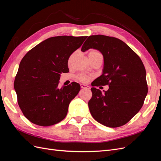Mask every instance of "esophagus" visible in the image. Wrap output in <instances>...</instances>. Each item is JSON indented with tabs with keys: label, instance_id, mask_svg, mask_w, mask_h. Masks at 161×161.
I'll return each instance as SVG.
<instances>
[{
	"label": "esophagus",
	"instance_id": "1",
	"mask_svg": "<svg viewBox=\"0 0 161 161\" xmlns=\"http://www.w3.org/2000/svg\"><path fill=\"white\" fill-rule=\"evenodd\" d=\"M80 87L82 89H90V86L89 85H84V84H81Z\"/></svg>",
	"mask_w": 161,
	"mask_h": 161
}]
</instances>
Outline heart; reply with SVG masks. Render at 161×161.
Returning a JSON list of instances; mask_svg holds the SVG:
<instances>
[{"instance_id":"1","label":"heart","mask_w":161,"mask_h":161,"mask_svg":"<svg viewBox=\"0 0 161 161\" xmlns=\"http://www.w3.org/2000/svg\"><path fill=\"white\" fill-rule=\"evenodd\" d=\"M89 54L93 55V56H99V55L101 56V53L99 51H97V50H92L91 52H90ZM74 55H75V53H72V54L70 56V57L69 58V62H71L72 58L74 57ZM78 79H79V80L82 82H86L89 80L90 76L88 75H80L78 76Z\"/></svg>"}]
</instances>
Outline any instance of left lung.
<instances>
[{
  "label": "left lung",
  "instance_id": "8db88e82",
  "mask_svg": "<svg viewBox=\"0 0 161 161\" xmlns=\"http://www.w3.org/2000/svg\"><path fill=\"white\" fill-rule=\"evenodd\" d=\"M91 48L99 50L104 60L102 75L93 81L92 86L109 85V89L102 92L91 88L92 96L88 103L91 114L107 127H119L138 113L147 95L144 66L140 57L118 38L91 36L81 51Z\"/></svg>",
  "mask_w": 161,
  "mask_h": 161
}]
</instances>
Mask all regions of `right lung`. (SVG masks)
I'll return each instance as SVG.
<instances>
[{"label":"right lung","mask_w":161,"mask_h":161,"mask_svg":"<svg viewBox=\"0 0 161 161\" xmlns=\"http://www.w3.org/2000/svg\"><path fill=\"white\" fill-rule=\"evenodd\" d=\"M87 36H56L47 39L23 58L14 82L19 108L33 124L49 126L65 118L70 101L80 86L72 82L58 88L68 61Z\"/></svg>","instance_id":"1"}]
</instances>
